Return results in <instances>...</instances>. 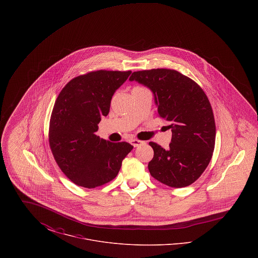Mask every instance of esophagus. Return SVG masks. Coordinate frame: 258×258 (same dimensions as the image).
I'll list each match as a JSON object with an SVG mask.
<instances>
[{
	"instance_id": "esophagus-1",
	"label": "esophagus",
	"mask_w": 258,
	"mask_h": 258,
	"mask_svg": "<svg viewBox=\"0 0 258 258\" xmlns=\"http://www.w3.org/2000/svg\"><path fill=\"white\" fill-rule=\"evenodd\" d=\"M131 143H132V145H133L134 147H138V146H140L141 144H143L144 142H143V141H141V140H137V139H133V140L131 141Z\"/></svg>"
}]
</instances>
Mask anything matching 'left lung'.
<instances>
[{"label":"left lung","instance_id":"left-lung-1","mask_svg":"<svg viewBox=\"0 0 258 258\" xmlns=\"http://www.w3.org/2000/svg\"><path fill=\"white\" fill-rule=\"evenodd\" d=\"M130 80L153 92L159 116L172 132L167 150L149 143L154 150L148 164L151 175L171 187L195 183L207 168L216 141L215 118L206 94L192 79L168 69L135 72Z\"/></svg>","mask_w":258,"mask_h":258}]
</instances>
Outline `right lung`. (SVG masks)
Masks as SVG:
<instances>
[{"label":"right lung","instance_id":"add662e5","mask_svg":"<svg viewBox=\"0 0 258 258\" xmlns=\"http://www.w3.org/2000/svg\"><path fill=\"white\" fill-rule=\"evenodd\" d=\"M132 72L97 71L79 75L62 88L49 123V145L63 174L74 184L94 188L112 181L134 146L96 135L107 116L112 96Z\"/></svg>","mask_w":258,"mask_h":258}]
</instances>
